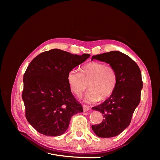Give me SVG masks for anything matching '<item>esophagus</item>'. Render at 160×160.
Instances as JSON below:
<instances>
[{
	"label": "esophagus",
	"instance_id": "obj_1",
	"mask_svg": "<svg viewBox=\"0 0 160 160\" xmlns=\"http://www.w3.org/2000/svg\"><path fill=\"white\" fill-rule=\"evenodd\" d=\"M83 108L84 111H88L89 110H90V108L88 107V106L85 105H83Z\"/></svg>",
	"mask_w": 160,
	"mask_h": 160
}]
</instances>
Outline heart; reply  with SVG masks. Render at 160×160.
<instances>
[{"instance_id":"b5f03b06","label":"heart","mask_w":160,"mask_h":160,"mask_svg":"<svg viewBox=\"0 0 160 160\" xmlns=\"http://www.w3.org/2000/svg\"><path fill=\"white\" fill-rule=\"evenodd\" d=\"M80 73L70 71L67 76L69 89L78 98L89 88L85 95L88 103H95L101 99L105 100L112 95L117 85L118 77L112 67L101 62H90L80 67Z\"/></svg>"}]
</instances>
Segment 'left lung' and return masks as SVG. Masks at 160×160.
Listing matches in <instances>:
<instances>
[{"mask_svg":"<svg viewBox=\"0 0 160 160\" xmlns=\"http://www.w3.org/2000/svg\"><path fill=\"white\" fill-rule=\"evenodd\" d=\"M93 59L109 64L116 71L118 81L112 95L92 108L102 113L104 119L98 125H92L91 128L99 138L117 136L129 126L140 102L143 88L141 71L132 59L117 51L93 55Z\"/></svg>","mask_w":160,"mask_h":160,"instance_id":"1","label":"left lung"}]
</instances>
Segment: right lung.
Segmentation results:
<instances>
[{"mask_svg": "<svg viewBox=\"0 0 160 160\" xmlns=\"http://www.w3.org/2000/svg\"><path fill=\"white\" fill-rule=\"evenodd\" d=\"M89 57L53 49L30 62L23 77L22 98L28 122L38 132L59 136L68 129L72 116L83 112L69 89L67 76Z\"/></svg>", "mask_w": 160, "mask_h": 160, "instance_id": "right-lung-1", "label": "right lung"}]
</instances>
